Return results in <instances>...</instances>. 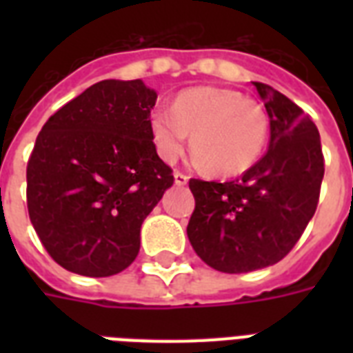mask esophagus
Here are the masks:
<instances>
[{"label": "esophagus", "mask_w": 353, "mask_h": 353, "mask_svg": "<svg viewBox=\"0 0 353 353\" xmlns=\"http://www.w3.org/2000/svg\"><path fill=\"white\" fill-rule=\"evenodd\" d=\"M174 181H176V185L183 187V185H187V183H188V176H187V174H183V172L176 170V172H174Z\"/></svg>", "instance_id": "34e87169"}]
</instances>
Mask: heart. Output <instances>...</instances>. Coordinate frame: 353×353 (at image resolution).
Here are the masks:
<instances>
[{
  "label": "heart",
  "mask_w": 353,
  "mask_h": 353,
  "mask_svg": "<svg viewBox=\"0 0 353 353\" xmlns=\"http://www.w3.org/2000/svg\"><path fill=\"white\" fill-rule=\"evenodd\" d=\"M155 152L166 163L183 154L192 133L194 159L212 174L240 176L262 157L269 119L260 102L234 90L199 85L181 91L170 108L150 113Z\"/></svg>",
  "instance_id": "b5f03b06"
}]
</instances>
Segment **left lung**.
I'll return each mask as SVG.
<instances>
[{
    "mask_svg": "<svg viewBox=\"0 0 353 353\" xmlns=\"http://www.w3.org/2000/svg\"><path fill=\"white\" fill-rule=\"evenodd\" d=\"M252 84L269 115L265 155L234 181H188L196 199L188 240L221 273H249L280 262L315 214L324 177L312 119L271 85Z\"/></svg>",
    "mask_w": 353,
    "mask_h": 353,
    "instance_id": "left-lung-1",
    "label": "left lung"
}]
</instances>
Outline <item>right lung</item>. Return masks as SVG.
<instances>
[{
  "label": "right lung",
  "mask_w": 353,
  "mask_h": 353,
  "mask_svg": "<svg viewBox=\"0 0 353 353\" xmlns=\"http://www.w3.org/2000/svg\"><path fill=\"white\" fill-rule=\"evenodd\" d=\"M143 80H102L43 124L27 163L30 223L57 263L112 276L139 254L141 225L174 183L155 152Z\"/></svg>",
  "instance_id": "add662e5"
}]
</instances>
